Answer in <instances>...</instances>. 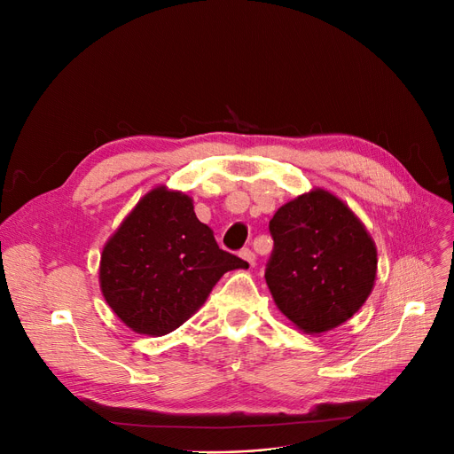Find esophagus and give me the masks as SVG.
Wrapping results in <instances>:
<instances>
[{
  "label": "esophagus",
  "instance_id": "esophagus-1",
  "mask_svg": "<svg viewBox=\"0 0 454 454\" xmlns=\"http://www.w3.org/2000/svg\"><path fill=\"white\" fill-rule=\"evenodd\" d=\"M239 255L247 261V263H248L250 267H254V265H255V254H254L250 248H243Z\"/></svg>",
  "mask_w": 454,
  "mask_h": 454
}]
</instances>
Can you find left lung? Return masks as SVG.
Returning a JSON list of instances; mask_svg holds the SVG:
<instances>
[{
    "mask_svg": "<svg viewBox=\"0 0 454 454\" xmlns=\"http://www.w3.org/2000/svg\"><path fill=\"white\" fill-rule=\"evenodd\" d=\"M269 230L265 279L285 317L313 335L359 311L373 287L377 250L342 200L315 189L281 206Z\"/></svg>",
    "mask_w": 454,
    "mask_h": 454,
    "instance_id": "obj_1",
    "label": "left lung"
}]
</instances>
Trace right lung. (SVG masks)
Segmentation results:
<instances>
[{"label":"right lung","mask_w":454,"mask_h":454,"mask_svg":"<svg viewBox=\"0 0 454 454\" xmlns=\"http://www.w3.org/2000/svg\"><path fill=\"white\" fill-rule=\"evenodd\" d=\"M247 261L221 250L187 195L153 189L110 237L101 255V291L132 331L161 337L206 301L224 272Z\"/></svg>","instance_id":"1"}]
</instances>
